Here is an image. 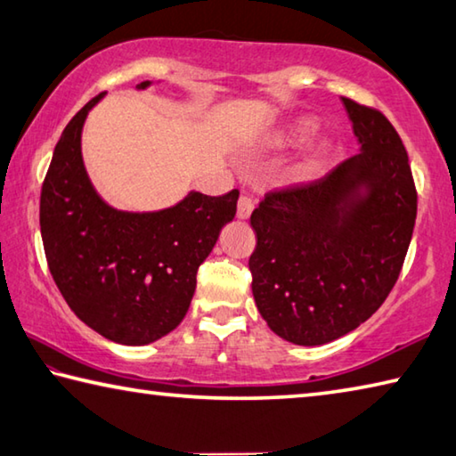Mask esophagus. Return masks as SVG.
I'll list each match as a JSON object with an SVG mask.
<instances>
[{
	"mask_svg": "<svg viewBox=\"0 0 456 456\" xmlns=\"http://www.w3.org/2000/svg\"><path fill=\"white\" fill-rule=\"evenodd\" d=\"M253 209H256V203H253V199L249 195H241L237 200V219H249Z\"/></svg>",
	"mask_w": 456,
	"mask_h": 456,
	"instance_id": "esophagus-1",
	"label": "esophagus"
}]
</instances>
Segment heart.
I'll return each mask as SVG.
<instances>
[{"label":"heart","instance_id":"obj_1","mask_svg":"<svg viewBox=\"0 0 456 456\" xmlns=\"http://www.w3.org/2000/svg\"><path fill=\"white\" fill-rule=\"evenodd\" d=\"M318 133V122L312 118H297L291 120L288 125L281 126L280 130L269 136V146H275V149H289V146H299L305 141ZM328 157V146L326 144H318L314 146L307 154L305 160L302 163V173L304 175H312L318 171V168L323 165V160Z\"/></svg>","mask_w":456,"mask_h":456}]
</instances>
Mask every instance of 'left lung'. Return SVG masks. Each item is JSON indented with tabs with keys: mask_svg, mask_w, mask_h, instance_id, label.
I'll list each match as a JSON object with an SVG mask.
<instances>
[{
	"mask_svg": "<svg viewBox=\"0 0 456 456\" xmlns=\"http://www.w3.org/2000/svg\"><path fill=\"white\" fill-rule=\"evenodd\" d=\"M360 152L323 179L267 192L251 213L261 318L297 346L350 334L388 297L416 221L408 154L382 112L342 98Z\"/></svg>",
	"mask_w": 456,
	"mask_h": 456,
	"instance_id": "1",
	"label": "left lung"
}]
</instances>
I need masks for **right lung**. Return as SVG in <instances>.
Wrapping results in <instances>:
<instances>
[{
    "label": "right lung",
    "mask_w": 456,
    "mask_h": 456,
    "mask_svg": "<svg viewBox=\"0 0 456 456\" xmlns=\"http://www.w3.org/2000/svg\"><path fill=\"white\" fill-rule=\"evenodd\" d=\"M151 80L138 84L146 90ZM106 92L68 122L45 175L40 229L50 273L66 304L100 336L157 342L187 314L197 269L233 221L239 191H199L160 211H122L100 197L82 157V128Z\"/></svg>",
    "instance_id": "right-lung-1"
}]
</instances>
